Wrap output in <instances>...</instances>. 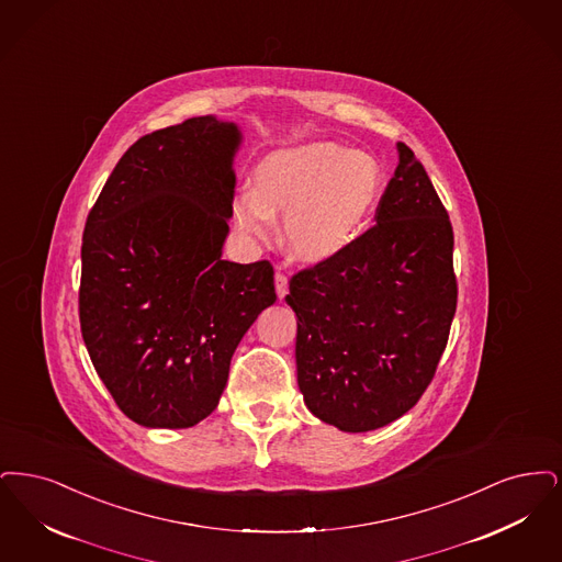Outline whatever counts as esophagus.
<instances>
[{
	"label": "esophagus",
	"mask_w": 562,
	"mask_h": 562,
	"mask_svg": "<svg viewBox=\"0 0 562 562\" xmlns=\"http://www.w3.org/2000/svg\"><path fill=\"white\" fill-rule=\"evenodd\" d=\"M274 288H277V295L279 297H285V293H288V274L281 272V269H277V272H274Z\"/></svg>",
	"instance_id": "34e87169"
}]
</instances>
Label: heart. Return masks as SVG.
I'll return each instance as SVG.
<instances>
[{
  "instance_id": "b5f03b06",
  "label": "heart",
  "mask_w": 562,
  "mask_h": 562,
  "mask_svg": "<svg viewBox=\"0 0 562 562\" xmlns=\"http://www.w3.org/2000/svg\"><path fill=\"white\" fill-rule=\"evenodd\" d=\"M256 193L235 199V218L256 237H269L277 212L293 254L327 260L355 244L382 189L375 159L359 150L318 143L270 153L254 173Z\"/></svg>"
}]
</instances>
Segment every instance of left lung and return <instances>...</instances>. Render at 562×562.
<instances>
[{
  "mask_svg": "<svg viewBox=\"0 0 562 562\" xmlns=\"http://www.w3.org/2000/svg\"><path fill=\"white\" fill-rule=\"evenodd\" d=\"M295 366L306 407L344 432L407 414L432 382L458 306L453 228L424 166L398 143L375 224L297 270Z\"/></svg>",
  "mask_w": 562,
  "mask_h": 562,
  "instance_id": "8db88e82",
  "label": "left lung"
}]
</instances>
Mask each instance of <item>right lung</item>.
<instances>
[{"instance_id": "right-lung-1", "label": "right lung", "mask_w": 562, "mask_h": 562, "mask_svg": "<svg viewBox=\"0 0 562 562\" xmlns=\"http://www.w3.org/2000/svg\"><path fill=\"white\" fill-rule=\"evenodd\" d=\"M235 123L193 117L138 138L92 205L79 323L117 407L191 428L218 407L235 348L277 300L269 260H222L233 216Z\"/></svg>"}]
</instances>
